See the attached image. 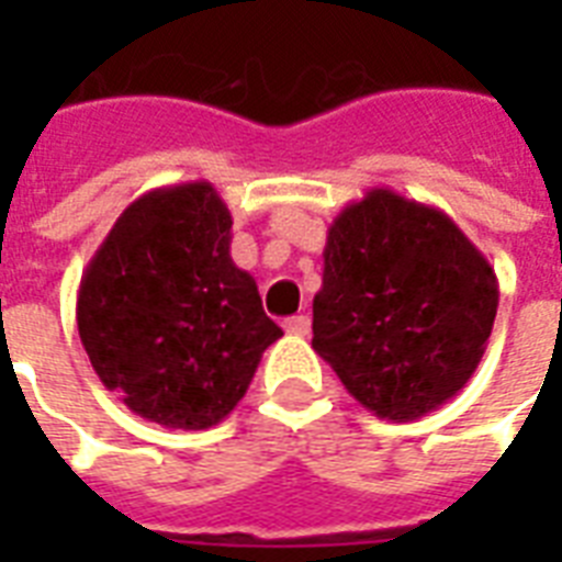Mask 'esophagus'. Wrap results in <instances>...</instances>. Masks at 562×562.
I'll return each mask as SVG.
<instances>
[{"label": "esophagus", "mask_w": 562, "mask_h": 562, "mask_svg": "<svg viewBox=\"0 0 562 562\" xmlns=\"http://www.w3.org/2000/svg\"><path fill=\"white\" fill-rule=\"evenodd\" d=\"M285 333H291V335H300V338H306L308 333H312V321H308V315H294V317H289V321H285Z\"/></svg>", "instance_id": "1"}]
</instances>
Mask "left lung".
<instances>
[{
    "label": "left lung",
    "instance_id": "obj_1",
    "mask_svg": "<svg viewBox=\"0 0 562 562\" xmlns=\"http://www.w3.org/2000/svg\"><path fill=\"white\" fill-rule=\"evenodd\" d=\"M498 280L446 212L370 189L329 224L312 347L375 417H426L487 350Z\"/></svg>",
    "mask_w": 562,
    "mask_h": 562
}]
</instances>
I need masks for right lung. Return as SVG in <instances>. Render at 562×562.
<instances>
[{
	"label": "right lung",
	"instance_id": "1",
	"mask_svg": "<svg viewBox=\"0 0 562 562\" xmlns=\"http://www.w3.org/2000/svg\"><path fill=\"white\" fill-rule=\"evenodd\" d=\"M233 215L194 180L136 198L78 285V335L101 384L166 428L218 426L282 335L229 256Z\"/></svg>",
	"mask_w": 562,
	"mask_h": 562
}]
</instances>
